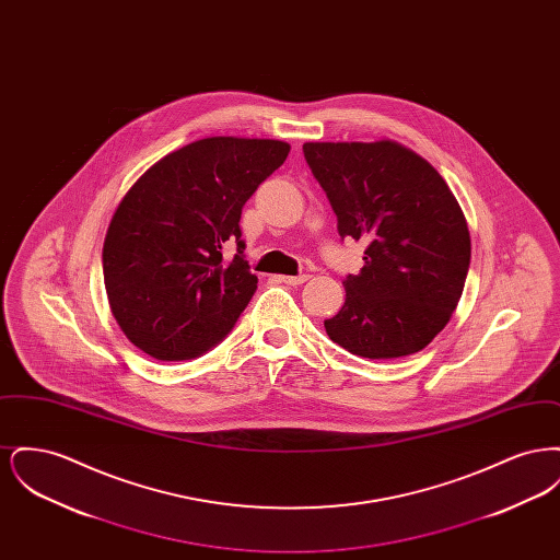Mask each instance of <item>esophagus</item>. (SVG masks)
<instances>
[{
    "label": "esophagus",
    "mask_w": 560,
    "mask_h": 560,
    "mask_svg": "<svg viewBox=\"0 0 560 560\" xmlns=\"http://www.w3.org/2000/svg\"><path fill=\"white\" fill-rule=\"evenodd\" d=\"M308 279H311V275H306V272H304V275H298V277H288V275H281V277H279V281L285 283V285H302V283H306Z\"/></svg>",
    "instance_id": "1"
}]
</instances>
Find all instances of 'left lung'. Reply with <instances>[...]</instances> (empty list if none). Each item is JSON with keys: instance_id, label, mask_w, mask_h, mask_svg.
I'll use <instances>...</instances> for the list:
<instances>
[{"instance_id": "left-lung-1", "label": "left lung", "mask_w": 560, "mask_h": 560, "mask_svg": "<svg viewBox=\"0 0 560 560\" xmlns=\"http://www.w3.org/2000/svg\"><path fill=\"white\" fill-rule=\"evenodd\" d=\"M304 160L338 215L342 240L365 241V265L327 336L365 359L428 347L450 323L470 267V233L443 176L393 140L306 142Z\"/></svg>"}]
</instances>
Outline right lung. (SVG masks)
<instances>
[{
	"label": "right lung",
	"instance_id": "add662e5",
	"mask_svg": "<svg viewBox=\"0 0 560 560\" xmlns=\"http://www.w3.org/2000/svg\"><path fill=\"white\" fill-rule=\"evenodd\" d=\"M290 144L213 136L165 155L110 218L103 272L115 320L160 361L195 359L226 338L258 288L241 241V210L283 165ZM238 243L233 261L221 258Z\"/></svg>",
	"mask_w": 560,
	"mask_h": 560
}]
</instances>
